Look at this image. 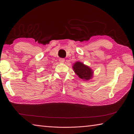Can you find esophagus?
<instances>
[{
  "instance_id": "1",
  "label": "esophagus",
  "mask_w": 134,
  "mask_h": 134,
  "mask_svg": "<svg viewBox=\"0 0 134 134\" xmlns=\"http://www.w3.org/2000/svg\"><path fill=\"white\" fill-rule=\"evenodd\" d=\"M59 62L61 63H64L65 62V59L64 58H60L59 59Z\"/></svg>"
}]
</instances>
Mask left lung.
<instances>
[{
	"mask_svg": "<svg viewBox=\"0 0 134 134\" xmlns=\"http://www.w3.org/2000/svg\"><path fill=\"white\" fill-rule=\"evenodd\" d=\"M72 68L75 74L80 79L87 81L92 78L93 71L90 67L84 65L83 63L76 62L73 65Z\"/></svg>",
	"mask_w": 134,
	"mask_h": 134,
	"instance_id": "left-lung-1",
	"label": "left lung"
}]
</instances>
